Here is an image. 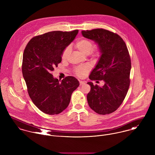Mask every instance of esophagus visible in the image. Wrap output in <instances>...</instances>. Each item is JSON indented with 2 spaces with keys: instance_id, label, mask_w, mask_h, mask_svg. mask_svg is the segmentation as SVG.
<instances>
[{
  "instance_id": "34e87169",
  "label": "esophagus",
  "mask_w": 155,
  "mask_h": 155,
  "mask_svg": "<svg viewBox=\"0 0 155 155\" xmlns=\"http://www.w3.org/2000/svg\"><path fill=\"white\" fill-rule=\"evenodd\" d=\"M84 84H85V82H84V81H80V86H82V85H83Z\"/></svg>"
}]
</instances>
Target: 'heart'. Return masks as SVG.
Instances as JSON below:
<instances>
[{
    "label": "heart",
    "instance_id": "heart-1",
    "mask_svg": "<svg viewBox=\"0 0 155 155\" xmlns=\"http://www.w3.org/2000/svg\"><path fill=\"white\" fill-rule=\"evenodd\" d=\"M75 47L80 51H81L82 53L86 55L89 54L91 53L93 56H98L100 54V51L98 49H96L92 51H91L93 48V43L92 41L89 39H81L78 41L77 42H76V43L75 44ZM70 51H71V49L69 47H66L64 50L62 54V59L63 60H65L67 59L70 53ZM89 69V68L87 66H78L75 68V74L79 77H83L86 75Z\"/></svg>",
    "mask_w": 155,
    "mask_h": 155
}]
</instances>
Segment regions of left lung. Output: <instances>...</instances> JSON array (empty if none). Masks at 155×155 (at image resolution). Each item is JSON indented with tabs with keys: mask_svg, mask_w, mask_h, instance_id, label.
<instances>
[{
	"mask_svg": "<svg viewBox=\"0 0 155 155\" xmlns=\"http://www.w3.org/2000/svg\"><path fill=\"white\" fill-rule=\"evenodd\" d=\"M81 33L98 45L101 54L89 78L105 82L102 87L87 83L91 87L87 96L89 105L97 114H110L120 106L129 87L131 62L127 48L119 35L105 29Z\"/></svg>",
	"mask_w": 155,
	"mask_h": 155,
	"instance_id": "obj_1",
	"label": "left lung"
}]
</instances>
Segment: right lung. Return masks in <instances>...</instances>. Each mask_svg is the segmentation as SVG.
Returning a JSON list of instances; mask_svg holds the SVG:
<instances>
[{
    "instance_id": "right-lung-1",
    "label": "right lung",
    "mask_w": 155,
    "mask_h": 155,
    "mask_svg": "<svg viewBox=\"0 0 155 155\" xmlns=\"http://www.w3.org/2000/svg\"><path fill=\"white\" fill-rule=\"evenodd\" d=\"M78 33V30L47 32L31 38L25 49L22 73L28 93L33 104L45 114L62 113L80 85L74 77H66L61 81L51 74L62 61L63 51Z\"/></svg>"
}]
</instances>
